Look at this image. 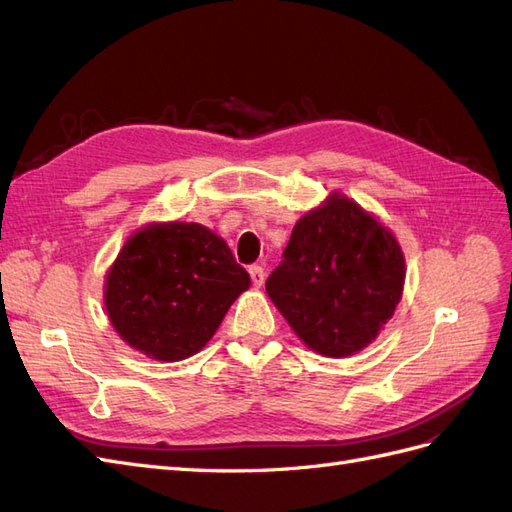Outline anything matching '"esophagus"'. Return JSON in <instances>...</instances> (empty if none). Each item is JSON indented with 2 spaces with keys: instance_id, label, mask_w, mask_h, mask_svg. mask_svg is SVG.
Wrapping results in <instances>:
<instances>
[{
  "instance_id": "esophagus-1",
  "label": "esophagus",
  "mask_w": 512,
  "mask_h": 512,
  "mask_svg": "<svg viewBox=\"0 0 512 512\" xmlns=\"http://www.w3.org/2000/svg\"><path fill=\"white\" fill-rule=\"evenodd\" d=\"M248 274H251V281H253V285H255V287H261V285H264V279H266V272H264V268L257 266V264H253L251 268H248Z\"/></svg>"
}]
</instances>
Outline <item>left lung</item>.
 <instances>
[{"mask_svg":"<svg viewBox=\"0 0 512 512\" xmlns=\"http://www.w3.org/2000/svg\"><path fill=\"white\" fill-rule=\"evenodd\" d=\"M405 261L392 233L343 195L302 216L266 291L315 352L343 358L367 347L403 294Z\"/></svg>","mask_w":512,"mask_h":512,"instance_id":"1","label":"left lung"}]
</instances>
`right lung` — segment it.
<instances>
[{
    "mask_svg": "<svg viewBox=\"0 0 512 512\" xmlns=\"http://www.w3.org/2000/svg\"><path fill=\"white\" fill-rule=\"evenodd\" d=\"M251 276L229 246L197 223H156L120 251L105 283V306L120 337L154 360L197 354Z\"/></svg>",
    "mask_w": 512,
    "mask_h": 512,
    "instance_id": "1",
    "label": "right lung"
}]
</instances>
